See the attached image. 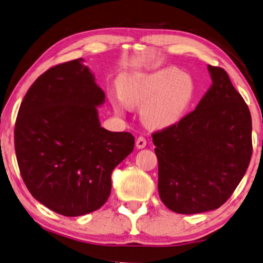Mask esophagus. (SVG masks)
<instances>
[{
    "instance_id": "esophagus-1",
    "label": "esophagus",
    "mask_w": 263,
    "mask_h": 263,
    "mask_svg": "<svg viewBox=\"0 0 263 263\" xmlns=\"http://www.w3.org/2000/svg\"><path fill=\"white\" fill-rule=\"evenodd\" d=\"M145 146H146L145 138H143V137H139V138H137V140H136V147H137V149H144Z\"/></svg>"
}]
</instances>
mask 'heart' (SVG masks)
I'll return each mask as SVG.
<instances>
[{
	"instance_id": "obj_1",
	"label": "heart",
	"mask_w": 263,
	"mask_h": 263,
	"mask_svg": "<svg viewBox=\"0 0 263 263\" xmlns=\"http://www.w3.org/2000/svg\"><path fill=\"white\" fill-rule=\"evenodd\" d=\"M120 96H112L114 110L121 114L124 103L140 107V120L150 130H165L180 123L195 95L194 81L175 68H162L153 72H131L118 83Z\"/></svg>"
}]
</instances>
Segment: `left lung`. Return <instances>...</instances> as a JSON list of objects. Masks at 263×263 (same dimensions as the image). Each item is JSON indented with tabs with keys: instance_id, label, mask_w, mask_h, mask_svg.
<instances>
[{
	"instance_id": "1",
	"label": "left lung",
	"mask_w": 263,
	"mask_h": 263,
	"mask_svg": "<svg viewBox=\"0 0 263 263\" xmlns=\"http://www.w3.org/2000/svg\"><path fill=\"white\" fill-rule=\"evenodd\" d=\"M212 84L193 112L153 135L158 193L173 212L217 210L241 182L251 153V117L224 69L207 66Z\"/></svg>"
}]
</instances>
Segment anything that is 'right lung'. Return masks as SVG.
Masks as SVG:
<instances>
[{"instance_id":"obj_1","label":"right lung","mask_w":263,"mask_h":263,"mask_svg":"<svg viewBox=\"0 0 263 263\" xmlns=\"http://www.w3.org/2000/svg\"><path fill=\"white\" fill-rule=\"evenodd\" d=\"M79 58L53 66L32 84L17 113L15 153L33 198L53 212L79 217L100 209L112 173L135 147L128 132L101 127L105 93Z\"/></svg>"}]
</instances>
